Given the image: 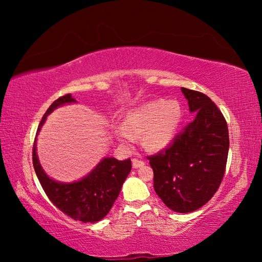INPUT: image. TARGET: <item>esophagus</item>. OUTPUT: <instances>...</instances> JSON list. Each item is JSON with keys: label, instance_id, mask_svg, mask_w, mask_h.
<instances>
[{"label": "esophagus", "instance_id": "1", "mask_svg": "<svg viewBox=\"0 0 262 262\" xmlns=\"http://www.w3.org/2000/svg\"><path fill=\"white\" fill-rule=\"evenodd\" d=\"M132 163H133V167H134V168L143 166L144 164H145L143 161H141V159H139V158H133L132 159Z\"/></svg>", "mask_w": 262, "mask_h": 262}]
</instances>
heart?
<instances>
[{"label":"heart","instance_id":"b5f03b06","mask_svg":"<svg viewBox=\"0 0 262 262\" xmlns=\"http://www.w3.org/2000/svg\"><path fill=\"white\" fill-rule=\"evenodd\" d=\"M183 110L177 101L152 100L133 108L123 115L122 126L114 128V135L122 144L129 145L140 136L141 144L150 151L167 148L180 127Z\"/></svg>","mask_w":262,"mask_h":262}]
</instances>
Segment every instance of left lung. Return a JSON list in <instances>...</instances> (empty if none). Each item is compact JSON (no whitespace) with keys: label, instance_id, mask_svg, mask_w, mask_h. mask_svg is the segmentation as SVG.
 Segmentation results:
<instances>
[{"label":"left lung","instance_id":"left-lung-1","mask_svg":"<svg viewBox=\"0 0 262 262\" xmlns=\"http://www.w3.org/2000/svg\"><path fill=\"white\" fill-rule=\"evenodd\" d=\"M195 119L170 147L149 156L155 192L171 210L186 214L210 200L223 179L229 152L227 121L209 97L181 88Z\"/></svg>","mask_w":262,"mask_h":262}]
</instances>
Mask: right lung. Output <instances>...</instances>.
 <instances>
[{
	"instance_id": "obj_1",
	"label": "right lung",
	"mask_w": 262,
	"mask_h": 262,
	"mask_svg": "<svg viewBox=\"0 0 262 262\" xmlns=\"http://www.w3.org/2000/svg\"><path fill=\"white\" fill-rule=\"evenodd\" d=\"M76 103L72 95L60 97L43 114L38 126L37 136L46 121V118L55 108L66 104ZM37 136L33 144V167L41 187L56 208L72 219L83 223H95L108 214L113 203L120 194L126 178L132 170L130 158L118 161L113 157L101 159L94 170L81 180L61 183L50 178L39 163L37 155Z\"/></svg>"
}]
</instances>
